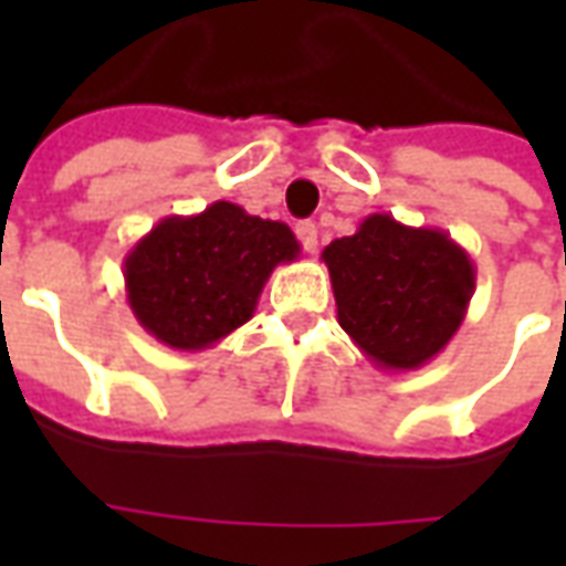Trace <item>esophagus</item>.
Returning a JSON list of instances; mask_svg holds the SVG:
<instances>
[{
	"label": "esophagus",
	"mask_w": 566,
	"mask_h": 566,
	"mask_svg": "<svg viewBox=\"0 0 566 566\" xmlns=\"http://www.w3.org/2000/svg\"><path fill=\"white\" fill-rule=\"evenodd\" d=\"M296 235H300V242L306 248V254H315L318 251V227L312 221H300L296 223Z\"/></svg>",
	"instance_id": "1"
}]
</instances>
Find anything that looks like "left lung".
I'll return each mask as SVG.
<instances>
[{
    "label": "left lung",
    "mask_w": 566,
    "mask_h": 566,
    "mask_svg": "<svg viewBox=\"0 0 566 566\" xmlns=\"http://www.w3.org/2000/svg\"><path fill=\"white\" fill-rule=\"evenodd\" d=\"M336 318L369 364L409 373L430 364L461 327L475 266L446 230L369 214L321 251Z\"/></svg>",
    "instance_id": "obj_1"
}]
</instances>
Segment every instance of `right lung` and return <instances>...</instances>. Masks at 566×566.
Listing matches in <instances>:
<instances>
[{
    "label": "right lung",
    "mask_w": 566,
    "mask_h": 566,
    "mask_svg": "<svg viewBox=\"0 0 566 566\" xmlns=\"http://www.w3.org/2000/svg\"><path fill=\"white\" fill-rule=\"evenodd\" d=\"M296 258L287 223L218 199L199 214L163 218L129 248L127 303L157 343L202 352L251 321L272 270Z\"/></svg>",
    "instance_id": "1"
}]
</instances>
